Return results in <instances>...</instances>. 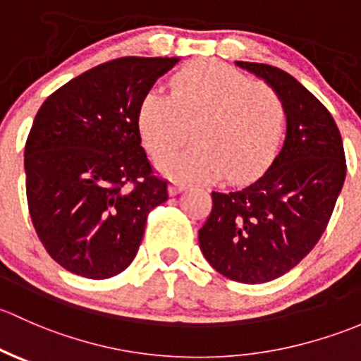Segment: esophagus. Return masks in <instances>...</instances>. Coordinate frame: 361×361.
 I'll use <instances>...</instances> for the list:
<instances>
[{"mask_svg":"<svg viewBox=\"0 0 361 361\" xmlns=\"http://www.w3.org/2000/svg\"><path fill=\"white\" fill-rule=\"evenodd\" d=\"M184 189H188V184H185V182H177V180H173L172 184L169 185L170 195H179V192L184 191Z\"/></svg>","mask_w":361,"mask_h":361,"instance_id":"1","label":"esophagus"}]
</instances>
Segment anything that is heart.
Returning <instances> with one entry per match:
<instances>
[{
    "label": "heart",
    "instance_id": "obj_1",
    "mask_svg": "<svg viewBox=\"0 0 361 361\" xmlns=\"http://www.w3.org/2000/svg\"><path fill=\"white\" fill-rule=\"evenodd\" d=\"M137 123L156 159L176 154L195 126L196 144L163 163L169 176L247 180L273 159L285 130V106L266 83L219 61H195L172 80V95L147 92Z\"/></svg>",
    "mask_w": 361,
    "mask_h": 361
}]
</instances>
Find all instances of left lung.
Here are the masks:
<instances>
[{
    "mask_svg": "<svg viewBox=\"0 0 361 361\" xmlns=\"http://www.w3.org/2000/svg\"><path fill=\"white\" fill-rule=\"evenodd\" d=\"M235 64L280 95L287 135L262 177L243 189L212 192L198 240L222 276L266 283L288 273L318 243L346 179V156L332 114L295 78L267 64Z\"/></svg>",
    "mask_w": 361,
    "mask_h": 361,
    "instance_id": "1",
    "label": "left lung"
}]
</instances>
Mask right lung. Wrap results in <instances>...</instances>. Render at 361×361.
<instances>
[{
  "label": "right lung",
  "mask_w": 361,
  "mask_h": 361,
  "mask_svg": "<svg viewBox=\"0 0 361 361\" xmlns=\"http://www.w3.org/2000/svg\"><path fill=\"white\" fill-rule=\"evenodd\" d=\"M179 57H121L39 107L24 151L32 226L64 269L106 280L135 259L147 214L169 200L140 146L137 111Z\"/></svg>",
  "instance_id": "add662e5"
}]
</instances>
